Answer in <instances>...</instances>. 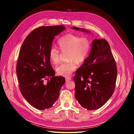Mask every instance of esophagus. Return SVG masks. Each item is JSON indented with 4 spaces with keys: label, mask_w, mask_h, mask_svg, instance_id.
<instances>
[{
    "label": "esophagus",
    "mask_w": 134,
    "mask_h": 134,
    "mask_svg": "<svg viewBox=\"0 0 134 134\" xmlns=\"http://www.w3.org/2000/svg\"><path fill=\"white\" fill-rule=\"evenodd\" d=\"M72 80V79H71V77H66V81L67 82V81H70V80Z\"/></svg>",
    "instance_id": "obj_1"
}]
</instances>
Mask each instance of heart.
<instances>
[{"label":"heart","instance_id":"obj_1","mask_svg":"<svg viewBox=\"0 0 134 134\" xmlns=\"http://www.w3.org/2000/svg\"><path fill=\"white\" fill-rule=\"evenodd\" d=\"M57 44L61 51H68V61L62 63L56 68L57 73L62 76H69L75 71L77 63H83L88 58L91 49V42L88 37H80L68 33L60 38ZM49 57L53 64L59 62V51L53 47L49 50Z\"/></svg>","mask_w":134,"mask_h":134}]
</instances>
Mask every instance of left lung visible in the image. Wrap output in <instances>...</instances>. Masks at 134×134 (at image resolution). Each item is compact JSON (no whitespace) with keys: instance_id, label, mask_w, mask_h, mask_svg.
Returning <instances> with one entry per match:
<instances>
[{"instance_id":"1","label":"left lung","mask_w":134,"mask_h":134,"mask_svg":"<svg viewBox=\"0 0 134 134\" xmlns=\"http://www.w3.org/2000/svg\"><path fill=\"white\" fill-rule=\"evenodd\" d=\"M116 79L117 67L109 43L105 39H94L89 56L73 78L76 100L85 109H99L113 94Z\"/></svg>"}]
</instances>
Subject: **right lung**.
I'll return each mask as SVG.
<instances>
[{
    "mask_svg": "<svg viewBox=\"0 0 134 134\" xmlns=\"http://www.w3.org/2000/svg\"><path fill=\"white\" fill-rule=\"evenodd\" d=\"M64 29L62 25L40 27L28 34L21 47L16 68L19 89L37 109L52 106L66 81L63 77L55 76L49 57L54 36Z\"/></svg>",
    "mask_w": 134,
    "mask_h": 134,
    "instance_id": "add662e5",
    "label": "right lung"
}]
</instances>
